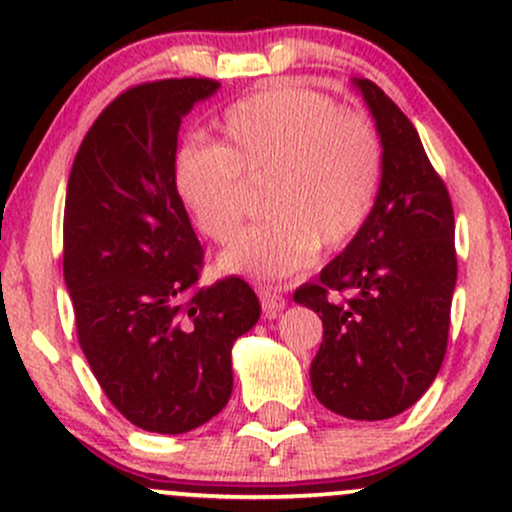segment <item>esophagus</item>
<instances>
[{"instance_id":"obj_1","label":"esophagus","mask_w":512,"mask_h":512,"mask_svg":"<svg viewBox=\"0 0 512 512\" xmlns=\"http://www.w3.org/2000/svg\"><path fill=\"white\" fill-rule=\"evenodd\" d=\"M257 293H260L262 310H264V315L269 317V320H272V317H276L281 313V310L286 308V298L281 296V291L274 289V286H262V289Z\"/></svg>"}]
</instances>
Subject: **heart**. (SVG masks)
Returning a JSON list of instances; mask_svg holds the SVG:
<instances>
[{
	"mask_svg": "<svg viewBox=\"0 0 512 512\" xmlns=\"http://www.w3.org/2000/svg\"><path fill=\"white\" fill-rule=\"evenodd\" d=\"M219 142L185 144L173 158L175 190L202 236L228 243L262 185V214L219 257L223 272L286 279L317 248L339 250L368 221L383 178V146L363 115L291 84L231 103Z\"/></svg>",
	"mask_w": 512,
	"mask_h": 512,
	"instance_id": "1",
	"label": "heart"
}]
</instances>
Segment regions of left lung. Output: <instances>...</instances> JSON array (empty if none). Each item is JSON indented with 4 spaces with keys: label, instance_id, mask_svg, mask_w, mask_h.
Returning <instances> with one entry per match:
<instances>
[{
    "label": "left lung",
    "instance_id": "8db88e82",
    "mask_svg": "<svg viewBox=\"0 0 512 512\" xmlns=\"http://www.w3.org/2000/svg\"><path fill=\"white\" fill-rule=\"evenodd\" d=\"M383 144L368 221L293 301L322 320L310 366L320 404L356 421L402 414L436 380L448 349L457 281L448 187L409 117L368 79H354Z\"/></svg>",
    "mask_w": 512,
    "mask_h": 512
}]
</instances>
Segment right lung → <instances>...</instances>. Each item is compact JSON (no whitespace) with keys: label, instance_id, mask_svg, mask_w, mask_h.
<instances>
[{"label":"right lung","instance_id":"obj_1","mask_svg":"<svg viewBox=\"0 0 512 512\" xmlns=\"http://www.w3.org/2000/svg\"><path fill=\"white\" fill-rule=\"evenodd\" d=\"M214 79L127 88L76 151L64 281L88 366L113 407L163 436L207 424L233 390L231 349L260 320L238 276L199 286L204 250L175 190L182 117Z\"/></svg>","mask_w":512,"mask_h":512}]
</instances>
